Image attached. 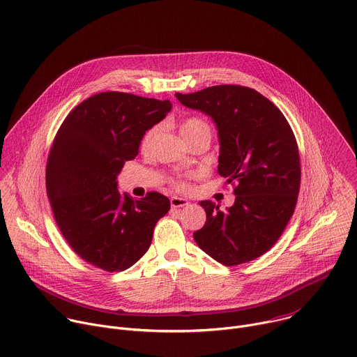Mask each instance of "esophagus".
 <instances>
[{"label": "esophagus", "instance_id": "obj_1", "mask_svg": "<svg viewBox=\"0 0 357 357\" xmlns=\"http://www.w3.org/2000/svg\"><path fill=\"white\" fill-rule=\"evenodd\" d=\"M188 205H189V200L188 199L178 197V196L171 197V206L172 208H183V206H188Z\"/></svg>", "mask_w": 357, "mask_h": 357}]
</instances>
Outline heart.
I'll list each match as a JSON object with an SVG mask.
<instances>
[{
	"label": "heart",
	"mask_w": 357,
	"mask_h": 357,
	"mask_svg": "<svg viewBox=\"0 0 357 357\" xmlns=\"http://www.w3.org/2000/svg\"><path fill=\"white\" fill-rule=\"evenodd\" d=\"M202 130H209V127H208V124L205 121L200 120V119H196V117H189V119L183 120L182 124H181V134H182V137L185 139H188L190 135H193V134H196V132H199ZM155 132H157L155 127L148 130L145 132V135L142 138V148H146L151 144V141H152V138H154ZM171 182L179 190H185L188 188V183L185 181H182V179H172Z\"/></svg>",
	"instance_id": "b5f03b06"
}]
</instances>
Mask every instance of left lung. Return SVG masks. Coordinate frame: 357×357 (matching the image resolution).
Listing matches in <instances>:
<instances>
[{
	"instance_id": "obj_1",
	"label": "left lung",
	"mask_w": 357,
	"mask_h": 357,
	"mask_svg": "<svg viewBox=\"0 0 357 357\" xmlns=\"http://www.w3.org/2000/svg\"><path fill=\"white\" fill-rule=\"evenodd\" d=\"M175 96L185 107L215 121L218 172L234 185L236 195L225 212L212 200L199 202L206 223L193 233L196 244L229 267L263 256L288 225L301 185L298 145L287 119L267 97L244 86L220 84Z\"/></svg>"
}]
</instances>
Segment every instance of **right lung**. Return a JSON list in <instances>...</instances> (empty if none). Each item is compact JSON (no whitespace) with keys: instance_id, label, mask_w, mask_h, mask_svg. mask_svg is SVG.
<instances>
[{"instance_id":"right-lung-1","label":"right lung","mask_w":357,"mask_h":357,"mask_svg":"<svg viewBox=\"0 0 357 357\" xmlns=\"http://www.w3.org/2000/svg\"><path fill=\"white\" fill-rule=\"evenodd\" d=\"M169 100L130 93L94 94L62 123L46 165L55 220L73 251L105 271H124L151 245L157 222L171 208L148 192L134 200L117 188L124 162L135 158L149 128L171 112Z\"/></svg>"}]
</instances>
